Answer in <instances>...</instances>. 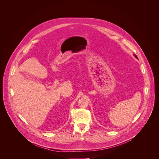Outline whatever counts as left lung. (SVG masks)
<instances>
[{
    "label": "left lung",
    "instance_id": "1",
    "mask_svg": "<svg viewBox=\"0 0 159 159\" xmlns=\"http://www.w3.org/2000/svg\"><path fill=\"white\" fill-rule=\"evenodd\" d=\"M134 57H135L136 58H137V56H136V55H134Z\"/></svg>",
    "mask_w": 159,
    "mask_h": 159
}]
</instances>
